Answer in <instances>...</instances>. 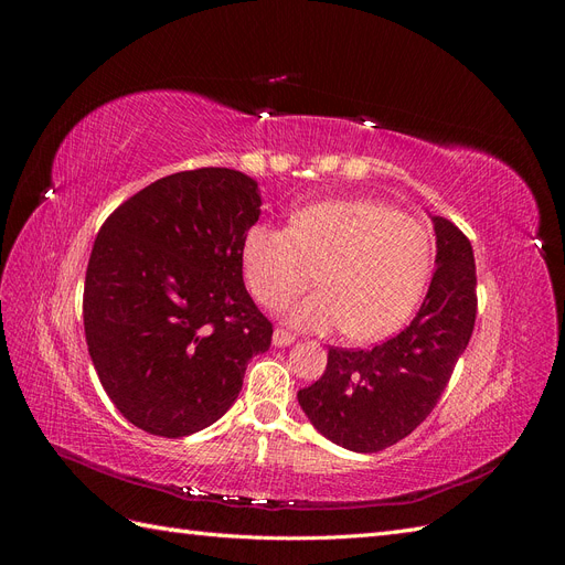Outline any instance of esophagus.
I'll return each mask as SVG.
<instances>
[{
    "label": "esophagus",
    "instance_id": "1",
    "mask_svg": "<svg viewBox=\"0 0 565 565\" xmlns=\"http://www.w3.org/2000/svg\"><path fill=\"white\" fill-rule=\"evenodd\" d=\"M295 341V334L287 332V330H276L273 332V344L276 347H289Z\"/></svg>",
    "mask_w": 565,
    "mask_h": 565
}]
</instances>
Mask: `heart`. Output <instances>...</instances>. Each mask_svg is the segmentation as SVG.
Returning <instances> with one entry per match:
<instances>
[{"label":"heart","mask_w":565,"mask_h":565,"mask_svg":"<svg viewBox=\"0 0 565 565\" xmlns=\"http://www.w3.org/2000/svg\"><path fill=\"white\" fill-rule=\"evenodd\" d=\"M434 264L431 233L419 218L374 200H324L289 216L287 228L256 224L241 252L249 295L282 311L313 282L322 292L301 301L292 322L303 330L344 328L372 344L413 318Z\"/></svg>","instance_id":"obj_1"}]
</instances>
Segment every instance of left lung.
Masks as SVG:
<instances>
[{
    "label": "left lung",
    "instance_id": "obj_1",
    "mask_svg": "<svg viewBox=\"0 0 565 565\" xmlns=\"http://www.w3.org/2000/svg\"><path fill=\"white\" fill-rule=\"evenodd\" d=\"M436 273L417 316L372 349L328 353L322 377L297 393L316 429L353 452H380L431 415L476 322V264L469 237L434 216Z\"/></svg>",
    "mask_w": 565,
    "mask_h": 565
}]
</instances>
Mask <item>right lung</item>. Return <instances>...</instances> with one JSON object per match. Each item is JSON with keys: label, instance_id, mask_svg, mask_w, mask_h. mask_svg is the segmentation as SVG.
<instances>
[{"label": "right lung", "instance_id": "obj_1", "mask_svg": "<svg viewBox=\"0 0 565 565\" xmlns=\"http://www.w3.org/2000/svg\"><path fill=\"white\" fill-rule=\"evenodd\" d=\"M259 185L226 167L158 179L100 226L84 280V334L108 398L164 438L214 424L273 324L243 282Z\"/></svg>", "mask_w": 565, "mask_h": 565}]
</instances>
